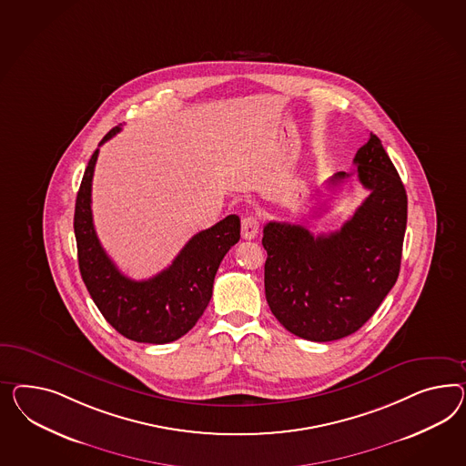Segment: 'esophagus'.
<instances>
[{
	"instance_id": "obj_1",
	"label": "esophagus",
	"mask_w": 466,
	"mask_h": 466,
	"mask_svg": "<svg viewBox=\"0 0 466 466\" xmlns=\"http://www.w3.org/2000/svg\"><path fill=\"white\" fill-rule=\"evenodd\" d=\"M259 232V220L254 217V215H248L242 218V228H240V234H242V239L251 240L258 236Z\"/></svg>"
}]
</instances>
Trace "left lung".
I'll use <instances>...</instances> for the list:
<instances>
[{
    "label": "left lung",
    "instance_id": "left-lung-1",
    "mask_svg": "<svg viewBox=\"0 0 466 466\" xmlns=\"http://www.w3.org/2000/svg\"><path fill=\"white\" fill-rule=\"evenodd\" d=\"M354 164L370 195L339 230L314 236L289 222L263 230L266 300L302 339H342L363 328L399 278L407 227L402 179L373 132ZM346 177L340 171L329 183Z\"/></svg>",
    "mask_w": 466,
    "mask_h": 466
}]
</instances>
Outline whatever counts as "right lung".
I'll use <instances>...</instances> for the list:
<instances>
[{
	"mask_svg": "<svg viewBox=\"0 0 466 466\" xmlns=\"http://www.w3.org/2000/svg\"><path fill=\"white\" fill-rule=\"evenodd\" d=\"M114 127L101 144L120 132ZM100 149L93 152L76 197L75 236L77 263L93 302L106 322L127 339L166 344L185 336L212 299L217 269L240 239L238 215L195 234L169 268L136 281L126 277L101 248L91 212V181Z\"/></svg>",
	"mask_w": 466,
	"mask_h": 466,
	"instance_id": "right-lung-1",
	"label": "right lung"
}]
</instances>
